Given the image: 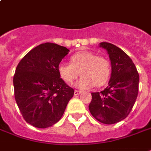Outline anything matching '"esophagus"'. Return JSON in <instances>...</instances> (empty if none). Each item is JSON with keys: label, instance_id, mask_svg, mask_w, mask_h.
Listing matches in <instances>:
<instances>
[{"label": "esophagus", "instance_id": "esophagus-1", "mask_svg": "<svg viewBox=\"0 0 151 151\" xmlns=\"http://www.w3.org/2000/svg\"><path fill=\"white\" fill-rule=\"evenodd\" d=\"M82 93V91H78V90H75L74 91V96H78L79 94Z\"/></svg>", "mask_w": 151, "mask_h": 151}]
</instances>
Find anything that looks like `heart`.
Listing matches in <instances>:
<instances>
[{"instance_id": "obj_1", "label": "heart", "mask_w": 151, "mask_h": 151, "mask_svg": "<svg viewBox=\"0 0 151 151\" xmlns=\"http://www.w3.org/2000/svg\"><path fill=\"white\" fill-rule=\"evenodd\" d=\"M58 73L63 81L68 84L73 83L79 74L83 77L77 81V88L86 90L91 86L101 87L108 82L111 66L107 58L98 56L91 51H82L73 55L70 64L60 63L58 65Z\"/></svg>"}]
</instances>
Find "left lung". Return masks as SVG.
<instances>
[{"label":"left lung","instance_id":"obj_1","mask_svg":"<svg viewBox=\"0 0 151 151\" xmlns=\"http://www.w3.org/2000/svg\"><path fill=\"white\" fill-rule=\"evenodd\" d=\"M111 61L112 73L109 86L101 92H92L89 110L96 119L114 124L127 118L138 95L139 74L134 63L118 46L101 42Z\"/></svg>","mask_w":151,"mask_h":151}]
</instances>
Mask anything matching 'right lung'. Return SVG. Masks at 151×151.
I'll list each match as a JSON object with an SVG mask.
<instances>
[{"instance_id": "obj_1", "label": "right lung", "mask_w": 151, "mask_h": 151, "mask_svg": "<svg viewBox=\"0 0 151 151\" xmlns=\"http://www.w3.org/2000/svg\"><path fill=\"white\" fill-rule=\"evenodd\" d=\"M68 51L55 43H43L30 50L17 66L14 98L24 120L33 127L46 128L57 123L74 94L57 70Z\"/></svg>"}]
</instances>
